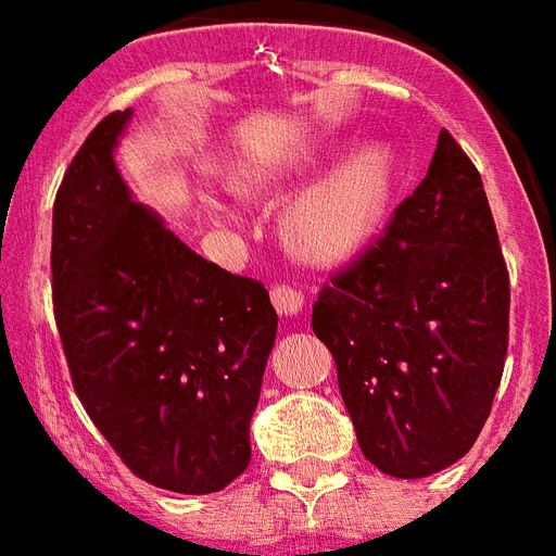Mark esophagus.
<instances>
[{
  "label": "esophagus",
  "mask_w": 556,
  "mask_h": 556,
  "mask_svg": "<svg viewBox=\"0 0 556 556\" xmlns=\"http://www.w3.org/2000/svg\"><path fill=\"white\" fill-rule=\"evenodd\" d=\"M270 302H274V308H277L279 317H296L302 311V293L291 286L270 288Z\"/></svg>",
  "instance_id": "esophagus-1"
}]
</instances>
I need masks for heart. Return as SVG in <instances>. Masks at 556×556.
<instances>
[{
  "mask_svg": "<svg viewBox=\"0 0 556 556\" xmlns=\"http://www.w3.org/2000/svg\"><path fill=\"white\" fill-rule=\"evenodd\" d=\"M288 170L239 168L237 182L254 197H277ZM394 188V153L380 142L351 151L317 182L302 188L286 211V237L311 263H342L374 237ZM223 211V205H216Z\"/></svg>",
  "mask_w": 556,
  "mask_h": 556,
  "instance_id": "b5f03b06",
  "label": "heart"
}]
</instances>
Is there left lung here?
<instances>
[{
	"instance_id": "1",
	"label": "left lung",
	"mask_w": 556,
	"mask_h": 556,
	"mask_svg": "<svg viewBox=\"0 0 556 556\" xmlns=\"http://www.w3.org/2000/svg\"><path fill=\"white\" fill-rule=\"evenodd\" d=\"M508 305L480 170L440 130L386 237L333 274L311 314L368 463L419 480L466 457L503 380Z\"/></svg>"
}]
</instances>
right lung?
<instances>
[{"instance_id": "add662e5", "label": "right lung", "mask_w": 556, "mask_h": 556, "mask_svg": "<svg viewBox=\"0 0 556 556\" xmlns=\"http://www.w3.org/2000/svg\"><path fill=\"white\" fill-rule=\"evenodd\" d=\"M130 111L90 130L53 202V314L76 396L139 480L214 494L248 468L277 337L263 282L202 260L134 202L114 148Z\"/></svg>"}]
</instances>
